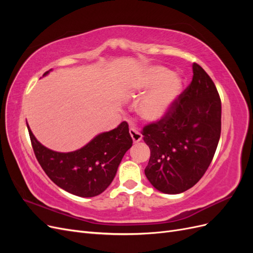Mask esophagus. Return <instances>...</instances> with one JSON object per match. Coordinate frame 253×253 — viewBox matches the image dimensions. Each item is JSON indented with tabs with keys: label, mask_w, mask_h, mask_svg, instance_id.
Segmentation results:
<instances>
[{
	"label": "esophagus",
	"mask_w": 253,
	"mask_h": 253,
	"mask_svg": "<svg viewBox=\"0 0 253 253\" xmlns=\"http://www.w3.org/2000/svg\"><path fill=\"white\" fill-rule=\"evenodd\" d=\"M129 135H131L134 143L139 142V141L142 139L141 133H139V132L137 131V129H135V128H129Z\"/></svg>",
	"instance_id": "esophagus-1"
}]
</instances>
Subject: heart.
Returning <instances> with one entry per match:
<instances>
[{
    "instance_id": "1",
    "label": "heart",
    "mask_w": 253,
    "mask_h": 253,
    "mask_svg": "<svg viewBox=\"0 0 253 253\" xmlns=\"http://www.w3.org/2000/svg\"><path fill=\"white\" fill-rule=\"evenodd\" d=\"M180 80L163 66H153L142 72L132 83V91L141 93L149 88L137 102L136 112L144 121L155 122L163 119L178 96Z\"/></svg>"
}]
</instances>
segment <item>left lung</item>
<instances>
[{"label":"left lung","instance_id":"left-lung-1","mask_svg":"<svg viewBox=\"0 0 253 253\" xmlns=\"http://www.w3.org/2000/svg\"><path fill=\"white\" fill-rule=\"evenodd\" d=\"M192 68L190 85L166 116L141 132L151 151L145 176L167 194L185 192L203 177L220 137L221 102L215 84L201 65L193 63Z\"/></svg>","mask_w":253,"mask_h":253}]
</instances>
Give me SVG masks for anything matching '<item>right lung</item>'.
Wrapping results in <instances>:
<instances>
[{
    "mask_svg": "<svg viewBox=\"0 0 253 253\" xmlns=\"http://www.w3.org/2000/svg\"><path fill=\"white\" fill-rule=\"evenodd\" d=\"M27 128L35 155L44 172L58 187L81 197L97 196L111 185L122 157L133 143L126 121L110 132L97 135L83 148L68 153L44 147L28 125Z\"/></svg>",
    "mask_w": 253,
    "mask_h": 253,
    "instance_id": "1",
    "label": "right lung"
}]
</instances>
